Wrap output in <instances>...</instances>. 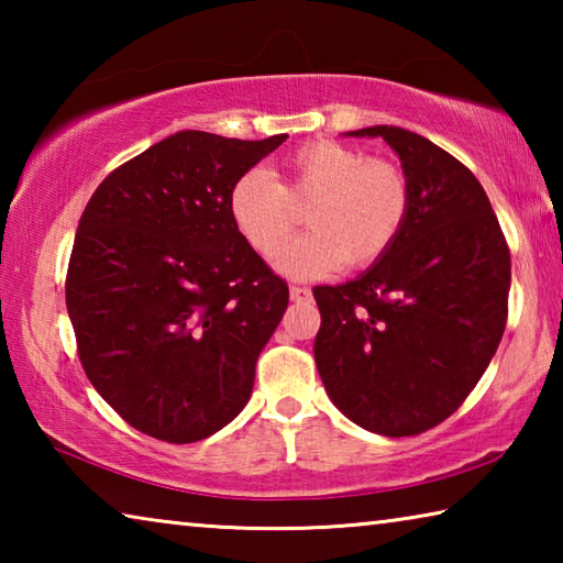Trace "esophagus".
<instances>
[{
    "label": "esophagus",
    "mask_w": 563,
    "mask_h": 563,
    "mask_svg": "<svg viewBox=\"0 0 563 563\" xmlns=\"http://www.w3.org/2000/svg\"><path fill=\"white\" fill-rule=\"evenodd\" d=\"M308 298H310V288H302V285H292V288H290V300L302 302V300H308Z\"/></svg>",
    "instance_id": "obj_1"
}]
</instances>
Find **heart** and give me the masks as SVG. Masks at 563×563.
I'll return each mask as SVG.
<instances>
[{
    "mask_svg": "<svg viewBox=\"0 0 563 563\" xmlns=\"http://www.w3.org/2000/svg\"><path fill=\"white\" fill-rule=\"evenodd\" d=\"M313 196L306 214L313 231L288 249L294 230L290 200ZM409 211L402 170L383 158H365L338 141H310L285 161L283 184L268 170L251 168L228 194V216L255 253L286 251L278 268L292 278L338 271L342 263L367 268L395 245Z\"/></svg>",
    "mask_w": 563,
    "mask_h": 563,
    "instance_id": "b5f03b06",
    "label": "heart"
}]
</instances>
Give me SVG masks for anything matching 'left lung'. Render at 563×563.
Listing matches in <instances>:
<instances>
[{
	"label": "left lung",
	"instance_id": "left-lung-1",
	"mask_svg": "<svg viewBox=\"0 0 563 563\" xmlns=\"http://www.w3.org/2000/svg\"><path fill=\"white\" fill-rule=\"evenodd\" d=\"M409 211L395 245L355 280L318 285L316 365L342 415L385 437H412L460 407L507 328L511 258L479 180L430 139L399 126Z\"/></svg>",
	"mask_w": 563,
	"mask_h": 563
}]
</instances>
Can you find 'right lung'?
<instances>
[{
	"mask_svg": "<svg viewBox=\"0 0 563 563\" xmlns=\"http://www.w3.org/2000/svg\"><path fill=\"white\" fill-rule=\"evenodd\" d=\"M285 139L178 131L111 170L84 208L66 310L89 383L133 430L198 442L251 399L288 285L235 231L228 194Z\"/></svg>",
	"mask_w": 563,
	"mask_h": 563,
	"instance_id": "1",
	"label": "right lung"
}]
</instances>
